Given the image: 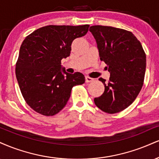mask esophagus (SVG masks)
<instances>
[{"label": "esophagus", "instance_id": "1", "mask_svg": "<svg viewBox=\"0 0 159 159\" xmlns=\"http://www.w3.org/2000/svg\"><path fill=\"white\" fill-rule=\"evenodd\" d=\"M85 78H86V82H87V83H89V82H92V81H94V79H93V78L89 77V76H86Z\"/></svg>", "mask_w": 159, "mask_h": 159}]
</instances>
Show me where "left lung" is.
I'll list each match as a JSON object with an SVG mask.
<instances>
[{
	"label": "left lung",
	"mask_w": 159,
	"mask_h": 159,
	"mask_svg": "<svg viewBox=\"0 0 159 159\" xmlns=\"http://www.w3.org/2000/svg\"><path fill=\"white\" fill-rule=\"evenodd\" d=\"M99 56L110 73L109 81L100 78L104 92L94 98L103 112L114 114L125 110L137 98L144 84L146 54L141 42L131 32L107 26H92Z\"/></svg>",
	"instance_id": "8db88e82"
}]
</instances>
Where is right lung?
<instances>
[{"instance_id":"obj_1","label":"right lung","mask_w":159,"mask_h":159,"mask_svg":"<svg viewBox=\"0 0 159 159\" xmlns=\"http://www.w3.org/2000/svg\"><path fill=\"white\" fill-rule=\"evenodd\" d=\"M89 25H49L38 29L20 46L15 75L21 94L38 113L52 116L66 106L72 87L83 84L81 72H61V60L70 55L75 38L85 35Z\"/></svg>"}]
</instances>
